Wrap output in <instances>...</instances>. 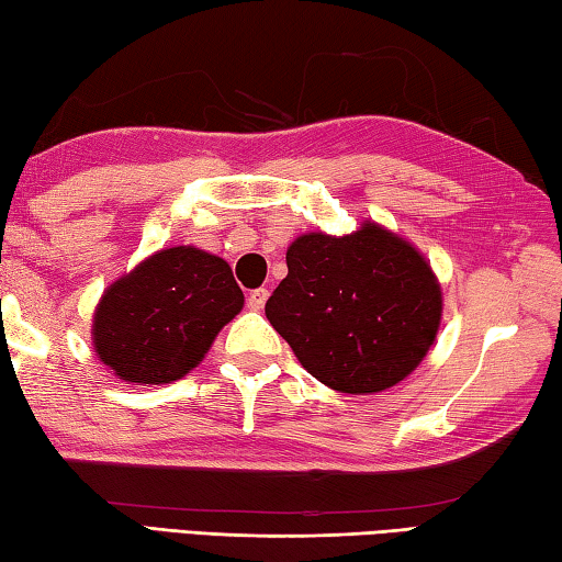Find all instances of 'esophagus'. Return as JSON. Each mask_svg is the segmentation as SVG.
Listing matches in <instances>:
<instances>
[{
  "mask_svg": "<svg viewBox=\"0 0 562 562\" xmlns=\"http://www.w3.org/2000/svg\"><path fill=\"white\" fill-rule=\"evenodd\" d=\"M266 301H269V291L256 289V291L248 293L246 303H248V308H251V311H261L266 306Z\"/></svg>",
  "mask_w": 562,
  "mask_h": 562,
  "instance_id": "obj_1",
  "label": "esophagus"
}]
</instances>
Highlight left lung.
I'll return each instance as SVG.
<instances>
[{"mask_svg": "<svg viewBox=\"0 0 562 562\" xmlns=\"http://www.w3.org/2000/svg\"><path fill=\"white\" fill-rule=\"evenodd\" d=\"M266 318L299 363L338 393L371 395L411 375L434 346L443 291L416 246L375 221L293 238Z\"/></svg>", "mask_w": 562, "mask_h": 562, "instance_id": "1", "label": "left lung"}]
</instances>
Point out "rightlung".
I'll return each instance as SVG.
<instances>
[{
	"mask_svg": "<svg viewBox=\"0 0 562 562\" xmlns=\"http://www.w3.org/2000/svg\"><path fill=\"white\" fill-rule=\"evenodd\" d=\"M241 308L244 293L221 256L161 248L101 293L91 346L116 379L164 385L194 371Z\"/></svg>",
	"mask_w": 562,
	"mask_h": 562,
	"instance_id": "add662e5",
	"label": "right lung"
}]
</instances>
